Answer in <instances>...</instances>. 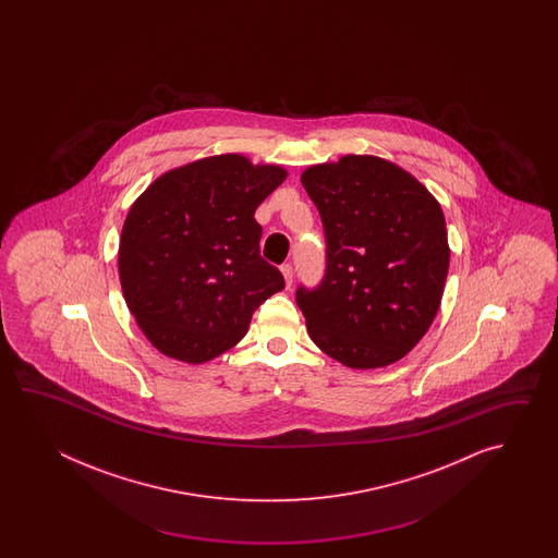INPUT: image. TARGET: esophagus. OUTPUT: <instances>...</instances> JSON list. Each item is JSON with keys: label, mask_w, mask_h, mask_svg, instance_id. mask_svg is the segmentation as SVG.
Returning <instances> with one entry per match:
<instances>
[{"label": "esophagus", "mask_w": 558, "mask_h": 558, "mask_svg": "<svg viewBox=\"0 0 558 558\" xmlns=\"http://www.w3.org/2000/svg\"><path fill=\"white\" fill-rule=\"evenodd\" d=\"M281 274H283L287 287H291V283H293V267H291V263H284V265H281Z\"/></svg>", "instance_id": "34e87169"}]
</instances>
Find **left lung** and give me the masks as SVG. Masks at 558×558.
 <instances>
[{"instance_id":"left-lung-1","label":"left lung","mask_w":558,"mask_h":558,"mask_svg":"<svg viewBox=\"0 0 558 558\" xmlns=\"http://www.w3.org/2000/svg\"><path fill=\"white\" fill-rule=\"evenodd\" d=\"M301 183L327 239L319 287L296 289L308 337L344 367H387L423 339L440 307L451 250L439 202L375 155L308 167Z\"/></svg>"}]
</instances>
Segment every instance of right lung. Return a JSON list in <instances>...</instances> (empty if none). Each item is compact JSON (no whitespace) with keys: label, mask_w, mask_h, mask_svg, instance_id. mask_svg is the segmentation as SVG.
I'll return each mask as SVG.
<instances>
[{"label":"right lung","mask_w":558,"mask_h":558,"mask_svg":"<svg viewBox=\"0 0 558 558\" xmlns=\"http://www.w3.org/2000/svg\"><path fill=\"white\" fill-rule=\"evenodd\" d=\"M287 178L245 155L205 157L155 179L119 239V281L157 351L205 363L238 344L253 311L284 287L259 253L255 211Z\"/></svg>","instance_id":"obj_1"}]
</instances>
